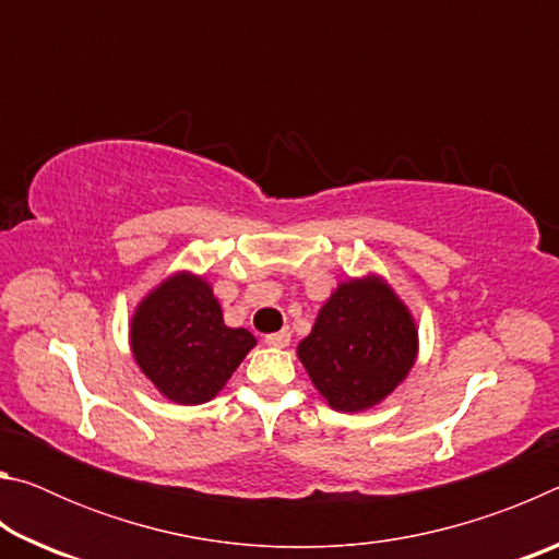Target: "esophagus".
Masks as SVG:
<instances>
[{
    "instance_id": "34e87169",
    "label": "esophagus",
    "mask_w": 559,
    "mask_h": 559,
    "mask_svg": "<svg viewBox=\"0 0 559 559\" xmlns=\"http://www.w3.org/2000/svg\"><path fill=\"white\" fill-rule=\"evenodd\" d=\"M263 340H266V345L286 347L290 343V333H288V330H281V333H271V335H266Z\"/></svg>"
}]
</instances>
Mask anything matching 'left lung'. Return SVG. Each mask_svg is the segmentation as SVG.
<instances>
[{
	"instance_id": "1",
	"label": "left lung",
	"mask_w": 559,
	"mask_h": 559,
	"mask_svg": "<svg viewBox=\"0 0 559 559\" xmlns=\"http://www.w3.org/2000/svg\"><path fill=\"white\" fill-rule=\"evenodd\" d=\"M298 357L333 409H370L412 370L416 328L380 278L349 281L320 310Z\"/></svg>"
}]
</instances>
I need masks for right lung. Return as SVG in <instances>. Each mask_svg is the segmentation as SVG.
Returning a JSON list of instances; mask_svg holds the SVG:
<instances>
[{"instance_id": "right-lung-1", "label": "right lung", "mask_w": 559, "mask_h": 559, "mask_svg": "<svg viewBox=\"0 0 559 559\" xmlns=\"http://www.w3.org/2000/svg\"><path fill=\"white\" fill-rule=\"evenodd\" d=\"M130 345L140 370L167 400L202 404L222 390L257 337L226 328L212 288L179 273L140 302Z\"/></svg>"}]
</instances>
